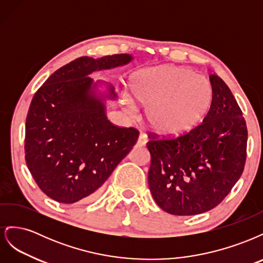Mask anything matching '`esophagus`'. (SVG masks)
<instances>
[{"label":"esophagus","mask_w":263,"mask_h":263,"mask_svg":"<svg viewBox=\"0 0 263 263\" xmlns=\"http://www.w3.org/2000/svg\"><path fill=\"white\" fill-rule=\"evenodd\" d=\"M147 136L144 134V133H140L139 134V137H138V140H137V146L141 147V146H145L146 142H147Z\"/></svg>","instance_id":"obj_1"}]
</instances>
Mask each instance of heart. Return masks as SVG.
<instances>
[{
    "label": "heart",
    "instance_id": "heart-1",
    "mask_svg": "<svg viewBox=\"0 0 263 263\" xmlns=\"http://www.w3.org/2000/svg\"><path fill=\"white\" fill-rule=\"evenodd\" d=\"M130 86L134 96L147 105L150 128L162 136H180L201 124L210 112L214 91L209 79L184 67L163 66L135 73ZM122 104L134 113L136 101L122 93Z\"/></svg>",
    "mask_w": 263,
    "mask_h": 263
}]
</instances>
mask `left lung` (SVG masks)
<instances>
[{
  "mask_svg": "<svg viewBox=\"0 0 263 263\" xmlns=\"http://www.w3.org/2000/svg\"><path fill=\"white\" fill-rule=\"evenodd\" d=\"M214 98L210 112L195 128L176 138L150 133V192L169 214L189 216L217 206L241 177L248 130L227 84L210 74Z\"/></svg>",
  "mask_w": 263,
  "mask_h": 263,
  "instance_id": "1",
  "label": "left lung"
}]
</instances>
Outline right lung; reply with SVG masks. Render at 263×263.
Here are the masks:
<instances>
[{
	"mask_svg": "<svg viewBox=\"0 0 263 263\" xmlns=\"http://www.w3.org/2000/svg\"><path fill=\"white\" fill-rule=\"evenodd\" d=\"M132 59L128 53L78 58L54 71L35 93L26 117L25 160L52 200H91L136 144L139 132L108 121L104 98L94 94L89 77ZM105 98H116L112 87Z\"/></svg>",
	"mask_w": 263,
	"mask_h": 263,
	"instance_id": "obj_1",
	"label": "right lung"
}]
</instances>
